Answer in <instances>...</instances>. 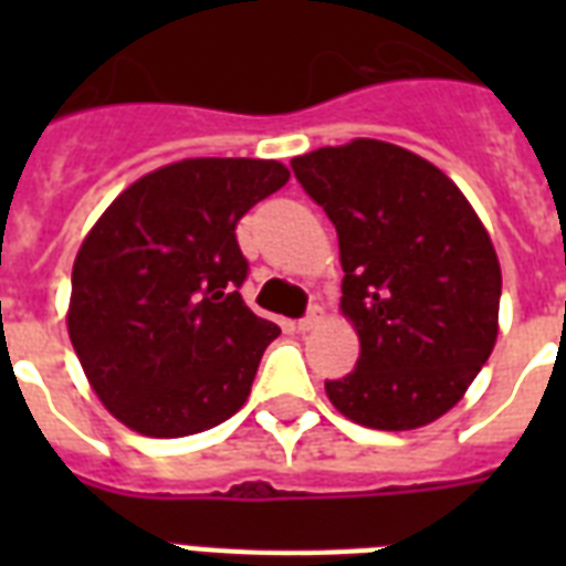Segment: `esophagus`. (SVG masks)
<instances>
[{
	"label": "esophagus",
	"instance_id": "esophagus-1",
	"mask_svg": "<svg viewBox=\"0 0 566 566\" xmlns=\"http://www.w3.org/2000/svg\"><path fill=\"white\" fill-rule=\"evenodd\" d=\"M323 314H326V311L319 308V305H311V311L300 319V323H296V328H300V332H311V328H317L319 323H323Z\"/></svg>",
	"mask_w": 566,
	"mask_h": 566
}]
</instances>
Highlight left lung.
<instances>
[{
	"label": "left lung",
	"instance_id": "left-lung-1",
	"mask_svg": "<svg viewBox=\"0 0 566 566\" xmlns=\"http://www.w3.org/2000/svg\"><path fill=\"white\" fill-rule=\"evenodd\" d=\"M291 167L335 222L340 314L361 344L326 396L367 429L429 426L464 399L500 335L491 234L455 181L402 146L355 137Z\"/></svg>",
	"mask_w": 566,
	"mask_h": 566
}]
</instances>
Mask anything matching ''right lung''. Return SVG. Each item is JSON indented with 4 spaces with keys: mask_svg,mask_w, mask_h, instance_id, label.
Listing matches in <instances>:
<instances>
[{
    "mask_svg": "<svg viewBox=\"0 0 566 566\" xmlns=\"http://www.w3.org/2000/svg\"><path fill=\"white\" fill-rule=\"evenodd\" d=\"M287 179L282 161L185 158L128 185L84 234L66 332L123 426L188 438L243 408L282 328L240 296L234 229Z\"/></svg>",
    "mask_w": 566,
    "mask_h": 566,
    "instance_id": "obj_1",
    "label": "right lung"
}]
</instances>
